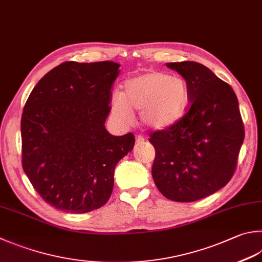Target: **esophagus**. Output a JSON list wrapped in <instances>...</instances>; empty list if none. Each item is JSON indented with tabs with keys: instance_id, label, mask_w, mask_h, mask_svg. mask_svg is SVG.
<instances>
[{
	"instance_id": "obj_1",
	"label": "esophagus",
	"mask_w": 262,
	"mask_h": 262,
	"mask_svg": "<svg viewBox=\"0 0 262 262\" xmlns=\"http://www.w3.org/2000/svg\"><path fill=\"white\" fill-rule=\"evenodd\" d=\"M145 141V138L144 137H141V136H138L137 138H136V144L137 145H140V144H142V142Z\"/></svg>"
}]
</instances>
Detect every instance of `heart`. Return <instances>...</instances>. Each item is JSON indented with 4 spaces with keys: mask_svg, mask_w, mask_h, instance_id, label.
<instances>
[{
    "mask_svg": "<svg viewBox=\"0 0 262 262\" xmlns=\"http://www.w3.org/2000/svg\"><path fill=\"white\" fill-rule=\"evenodd\" d=\"M189 103V86L184 78L162 72H147L123 83V91L112 97V111L124 122L132 120L133 111L140 112L142 124L148 129L163 131L186 115Z\"/></svg>",
    "mask_w": 262,
    "mask_h": 262,
    "instance_id": "obj_1",
    "label": "heart"
}]
</instances>
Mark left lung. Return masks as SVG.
<instances>
[{
	"label": "left lung",
	"instance_id": "left-lung-1",
	"mask_svg": "<svg viewBox=\"0 0 262 262\" xmlns=\"http://www.w3.org/2000/svg\"><path fill=\"white\" fill-rule=\"evenodd\" d=\"M189 86L190 107L170 129L156 131L152 179L166 199L194 202L225 187L244 140L238 100L229 84L202 63L167 62Z\"/></svg>",
	"mask_w": 262,
	"mask_h": 262
}]
</instances>
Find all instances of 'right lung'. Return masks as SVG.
Here are the masks:
<instances>
[{"label":"right lung","mask_w":262,"mask_h":262,"mask_svg":"<svg viewBox=\"0 0 262 262\" xmlns=\"http://www.w3.org/2000/svg\"><path fill=\"white\" fill-rule=\"evenodd\" d=\"M114 61H66L38 81L21 116L23 169L39 196L58 210L86 213L110 200L118 161L135 136L106 130Z\"/></svg>","instance_id":"obj_1"}]
</instances>
